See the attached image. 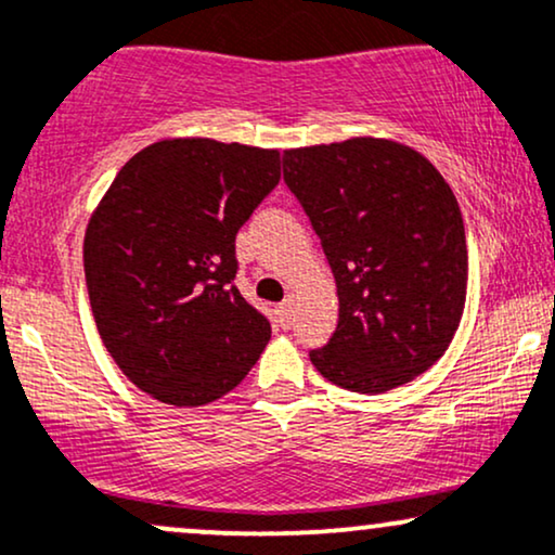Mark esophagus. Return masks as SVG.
<instances>
[{
    "instance_id": "34e87169",
    "label": "esophagus",
    "mask_w": 555,
    "mask_h": 555,
    "mask_svg": "<svg viewBox=\"0 0 555 555\" xmlns=\"http://www.w3.org/2000/svg\"><path fill=\"white\" fill-rule=\"evenodd\" d=\"M276 315H279V323H282V328H289L292 323H295V315H292V299H286L276 307Z\"/></svg>"
}]
</instances>
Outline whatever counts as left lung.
Returning a JSON list of instances; mask_svg holds the SVG:
<instances>
[{
	"label": "left lung",
	"mask_w": 555,
	"mask_h": 555,
	"mask_svg": "<svg viewBox=\"0 0 555 555\" xmlns=\"http://www.w3.org/2000/svg\"><path fill=\"white\" fill-rule=\"evenodd\" d=\"M284 180L336 276L338 328L310 353L320 375L377 396L437 364L468 295L463 214L442 172L396 139L351 137L286 150Z\"/></svg>",
	"instance_id": "obj_1"
}]
</instances>
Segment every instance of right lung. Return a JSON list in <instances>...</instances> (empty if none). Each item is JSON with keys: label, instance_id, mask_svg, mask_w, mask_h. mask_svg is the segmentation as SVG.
Segmentation results:
<instances>
[{"label": "right lung", "instance_id": "1", "mask_svg": "<svg viewBox=\"0 0 555 555\" xmlns=\"http://www.w3.org/2000/svg\"><path fill=\"white\" fill-rule=\"evenodd\" d=\"M282 178L279 150L159 139L113 178L85 230L92 318L113 362L159 403L243 383L271 325L237 286L235 235Z\"/></svg>", "mask_w": 555, "mask_h": 555}]
</instances>
